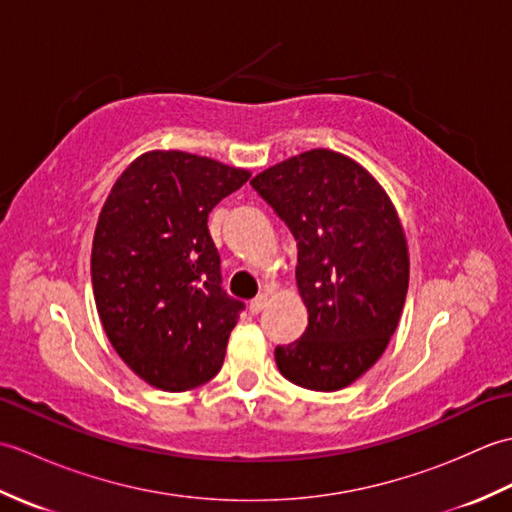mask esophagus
<instances>
[{
    "mask_svg": "<svg viewBox=\"0 0 512 512\" xmlns=\"http://www.w3.org/2000/svg\"><path fill=\"white\" fill-rule=\"evenodd\" d=\"M268 306V295H257L253 301H250V312L259 314Z\"/></svg>",
    "mask_w": 512,
    "mask_h": 512,
    "instance_id": "esophagus-1",
    "label": "esophagus"
}]
</instances>
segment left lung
Listing matches in <instances>:
<instances>
[{
  "label": "left lung",
  "instance_id": "left-lung-1",
  "mask_svg": "<svg viewBox=\"0 0 512 512\" xmlns=\"http://www.w3.org/2000/svg\"><path fill=\"white\" fill-rule=\"evenodd\" d=\"M297 239V288L308 308L299 341L275 361L290 383L339 391L372 367L396 332L409 248L396 206L363 165L310 149L250 180Z\"/></svg>",
  "mask_w": 512,
  "mask_h": 512
}]
</instances>
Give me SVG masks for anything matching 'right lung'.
<instances>
[{
    "instance_id": "1",
    "label": "right lung",
    "mask_w": 512,
    "mask_h": 512,
    "mask_svg": "<svg viewBox=\"0 0 512 512\" xmlns=\"http://www.w3.org/2000/svg\"><path fill=\"white\" fill-rule=\"evenodd\" d=\"M248 178V169L156 149L107 195L92 242L96 310L116 354L151 387L187 391L220 372L244 303L220 286L206 220Z\"/></svg>"
}]
</instances>
